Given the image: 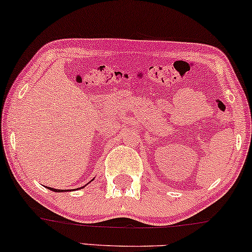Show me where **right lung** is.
<instances>
[{"label":"right lung","mask_w":252,"mask_h":252,"mask_svg":"<svg viewBox=\"0 0 252 252\" xmlns=\"http://www.w3.org/2000/svg\"><path fill=\"white\" fill-rule=\"evenodd\" d=\"M50 189V190H53V191H67L66 189H64V190H62V189H55V188H50V187H48Z\"/></svg>","instance_id":"right-lung-1"}]
</instances>
